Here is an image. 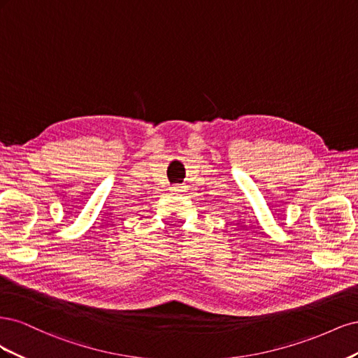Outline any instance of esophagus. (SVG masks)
<instances>
[{"label":"esophagus","instance_id":"1","mask_svg":"<svg viewBox=\"0 0 358 358\" xmlns=\"http://www.w3.org/2000/svg\"><path fill=\"white\" fill-rule=\"evenodd\" d=\"M170 191H171V192H182L183 189H182L180 185H173V187L170 188Z\"/></svg>","mask_w":358,"mask_h":358}]
</instances>
